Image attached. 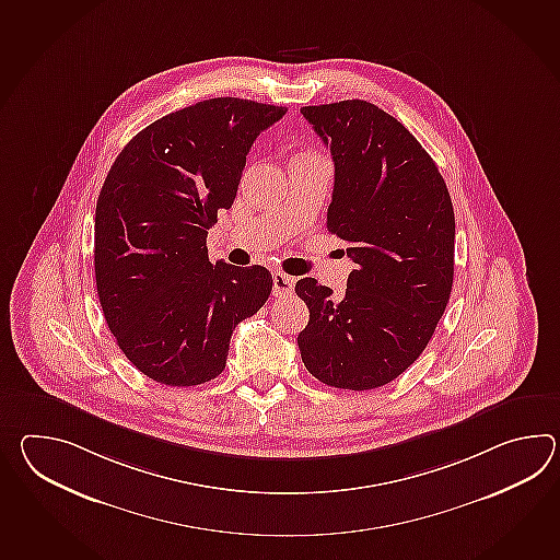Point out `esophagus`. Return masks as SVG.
Returning <instances> with one entry per match:
<instances>
[{
  "instance_id": "obj_1",
  "label": "esophagus",
  "mask_w": 560,
  "mask_h": 560,
  "mask_svg": "<svg viewBox=\"0 0 560 560\" xmlns=\"http://www.w3.org/2000/svg\"><path fill=\"white\" fill-rule=\"evenodd\" d=\"M293 289H295V279H293L291 275L281 273V271L273 275L275 298H285V295H291V293H293Z\"/></svg>"
}]
</instances>
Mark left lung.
I'll return each mask as SVG.
<instances>
[{"mask_svg":"<svg viewBox=\"0 0 560 560\" xmlns=\"http://www.w3.org/2000/svg\"><path fill=\"white\" fill-rule=\"evenodd\" d=\"M336 164L327 229L353 271L336 298L313 277L295 293L310 307L301 360L327 386L373 389L420 358L454 281L456 221L432 156L394 116L365 100L301 108Z\"/></svg>","mask_w":560,"mask_h":560,"instance_id":"1","label":"left lung"}]
</instances>
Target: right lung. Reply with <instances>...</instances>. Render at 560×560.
I'll return each mask as SVG.
<instances>
[{"label": "right lung", "mask_w": 560, "mask_h": 560, "mask_svg": "<svg viewBox=\"0 0 560 560\" xmlns=\"http://www.w3.org/2000/svg\"><path fill=\"white\" fill-rule=\"evenodd\" d=\"M285 113L253 100H202L140 130L104 180L94 235L100 305L118 348L159 384L214 380L233 329L271 295L261 265H212L207 235L235 200L255 138Z\"/></svg>", "instance_id": "right-lung-1"}]
</instances>
